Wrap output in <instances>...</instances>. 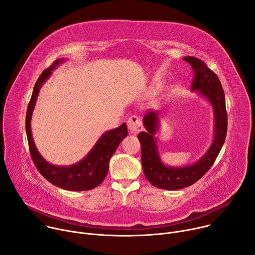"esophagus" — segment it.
I'll return each mask as SVG.
<instances>
[{
    "label": "esophagus",
    "mask_w": 255,
    "mask_h": 255,
    "mask_svg": "<svg viewBox=\"0 0 255 255\" xmlns=\"http://www.w3.org/2000/svg\"><path fill=\"white\" fill-rule=\"evenodd\" d=\"M127 125H128L129 132L131 134H137L143 129L142 122L137 116H131L127 121Z\"/></svg>",
    "instance_id": "obj_1"
}]
</instances>
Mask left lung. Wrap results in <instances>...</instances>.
<instances>
[{
	"label": "left lung",
	"mask_w": 255,
	"mask_h": 255,
	"mask_svg": "<svg viewBox=\"0 0 255 255\" xmlns=\"http://www.w3.org/2000/svg\"><path fill=\"white\" fill-rule=\"evenodd\" d=\"M183 59L190 63L194 71L192 91L201 94L212 105L215 116V135L208 151L194 164L184 167L167 166L160 159L154 138L159 124L158 112L149 111L145 114L143 124L146 131L138 134L143 172L152 186L168 191L184 189L198 181L215 162L227 134L225 95L219 78L203 60L194 56H187Z\"/></svg>",
	"instance_id": "left-lung-1"
}]
</instances>
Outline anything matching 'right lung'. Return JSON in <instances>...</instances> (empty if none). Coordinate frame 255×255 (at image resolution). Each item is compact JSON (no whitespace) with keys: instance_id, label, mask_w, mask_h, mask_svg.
Returning <instances> with one entry per match:
<instances>
[{"instance_id":"right-lung-1","label":"right lung","mask_w":255,"mask_h":255,"mask_svg":"<svg viewBox=\"0 0 255 255\" xmlns=\"http://www.w3.org/2000/svg\"><path fill=\"white\" fill-rule=\"evenodd\" d=\"M63 60V58H59L48 68L43 70L34 86L26 114V133L29 150L36 168L49 183L67 191H88L98 187L105 179L109 170V161L119 146L120 142L127 136L128 130L126 124L123 123L116 129L107 131L100 137L87 156L74 165H53L48 163L40 155L35 146L31 134V117L40 88L51 76L52 70Z\"/></svg>"}]
</instances>
